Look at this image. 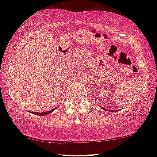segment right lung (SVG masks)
I'll use <instances>...</instances> for the list:
<instances>
[{
    "label": "right lung",
    "instance_id": "obj_1",
    "mask_svg": "<svg viewBox=\"0 0 157 157\" xmlns=\"http://www.w3.org/2000/svg\"><path fill=\"white\" fill-rule=\"evenodd\" d=\"M55 109V108H54V109L51 110V111H46V112H41V113H38V112H33V113L36 114V115H38V116H45V115H46V114H48V113H51Z\"/></svg>",
    "mask_w": 157,
    "mask_h": 157
}]
</instances>
